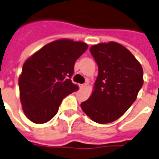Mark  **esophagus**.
<instances>
[{"mask_svg":"<svg viewBox=\"0 0 159 159\" xmlns=\"http://www.w3.org/2000/svg\"><path fill=\"white\" fill-rule=\"evenodd\" d=\"M86 85H87V84H80V89H84L86 87Z\"/></svg>","mask_w":159,"mask_h":159,"instance_id":"obj_1","label":"esophagus"}]
</instances>
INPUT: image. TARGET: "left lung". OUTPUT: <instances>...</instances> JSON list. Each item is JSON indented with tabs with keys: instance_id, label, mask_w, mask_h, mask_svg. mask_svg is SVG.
Listing matches in <instances>:
<instances>
[{
	"instance_id": "1",
	"label": "left lung",
	"mask_w": 159,
	"mask_h": 159,
	"mask_svg": "<svg viewBox=\"0 0 159 159\" xmlns=\"http://www.w3.org/2000/svg\"><path fill=\"white\" fill-rule=\"evenodd\" d=\"M99 68L94 90L81 109L93 121L109 124L134 104L143 84V71L132 53L116 42L100 43L89 49Z\"/></svg>"
}]
</instances>
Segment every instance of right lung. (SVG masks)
I'll return each instance as SVG.
<instances>
[{"instance_id": "right-lung-1", "label": "right lung", "mask_w": 159, "mask_h": 159, "mask_svg": "<svg viewBox=\"0 0 159 159\" xmlns=\"http://www.w3.org/2000/svg\"><path fill=\"white\" fill-rule=\"evenodd\" d=\"M88 49L81 41L58 40L43 46L25 62L19 78L25 116L45 124L57 114L63 99L79 89L72 83L74 66Z\"/></svg>"}]
</instances>
